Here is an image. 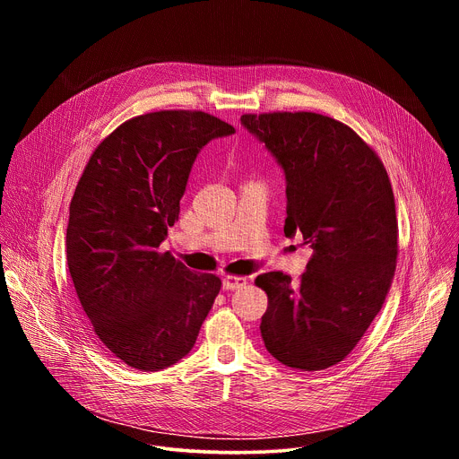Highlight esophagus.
<instances>
[{
    "label": "esophagus",
    "instance_id": "1",
    "mask_svg": "<svg viewBox=\"0 0 459 459\" xmlns=\"http://www.w3.org/2000/svg\"><path fill=\"white\" fill-rule=\"evenodd\" d=\"M247 285L245 276H225L223 278V290H236Z\"/></svg>",
    "mask_w": 459,
    "mask_h": 459
}]
</instances>
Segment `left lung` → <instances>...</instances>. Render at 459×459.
I'll use <instances>...</instances> for the list:
<instances>
[{"mask_svg": "<svg viewBox=\"0 0 459 459\" xmlns=\"http://www.w3.org/2000/svg\"><path fill=\"white\" fill-rule=\"evenodd\" d=\"M287 178L285 236L312 247L294 283L259 274L269 298L261 317L267 351L283 365L323 370L343 361L381 310L398 257L394 192L374 149L316 112L243 114Z\"/></svg>", "mask_w": 459, "mask_h": 459, "instance_id": "obj_1", "label": "left lung"}]
</instances>
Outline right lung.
Here are the masks:
<instances>
[{
	"instance_id": "right-lung-1",
	"label": "right lung",
	"mask_w": 459,
	"mask_h": 459,
	"mask_svg": "<svg viewBox=\"0 0 459 459\" xmlns=\"http://www.w3.org/2000/svg\"><path fill=\"white\" fill-rule=\"evenodd\" d=\"M234 126L204 110L130 117L94 149L69 207L67 265L96 338L123 363L160 370L190 352L221 289L160 252L192 163Z\"/></svg>"
}]
</instances>
